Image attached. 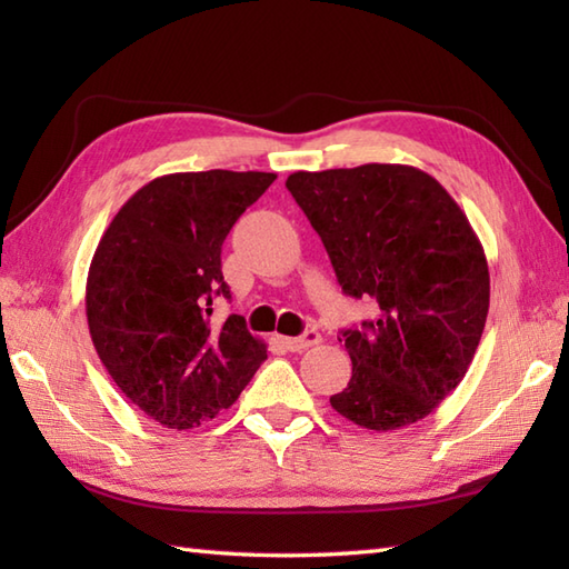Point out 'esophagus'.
Instances as JSON below:
<instances>
[{"label": "esophagus", "instance_id": "34e87169", "mask_svg": "<svg viewBox=\"0 0 569 569\" xmlns=\"http://www.w3.org/2000/svg\"><path fill=\"white\" fill-rule=\"evenodd\" d=\"M318 342H320V335L316 330H308L300 337H281V345L288 349V352H303V349L318 345Z\"/></svg>", "mask_w": 569, "mask_h": 569}]
</instances>
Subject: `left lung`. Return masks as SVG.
<instances>
[{"mask_svg":"<svg viewBox=\"0 0 569 569\" xmlns=\"http://www.w3.org/2000/svg\"><path fill=\"white\" fill-rule=\"evenodd\" d=\"M286 188L342 291L379 306L377 320L342 332L352 379L332 408L377 432L430 416L465 379L489 312V266L467 214L401 163L298 171Z\"/></svg>","mask_w":569,"mask_h":569,"instance_id":"left-lung-1","label":"left lung"}]
</instances>
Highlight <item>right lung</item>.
<instances>
[{"instance_id":"obj_1","label":"right lung","mask_w":569,"mask_h":569,"mask_svg":"<svg viewBox=\"0 0 569 569\" xmlns=\"http://www.w3.org/2000/svg\"><path fill=\"white\" fill-rule=\"evenodd\" d=\"M276 173L200 171L153 178L104 229L84 312L104 369L163 428L188 430L232 406L266 359L241 316L212 325L229 298L222 241Z\"/></svg>"}]
</instances>
